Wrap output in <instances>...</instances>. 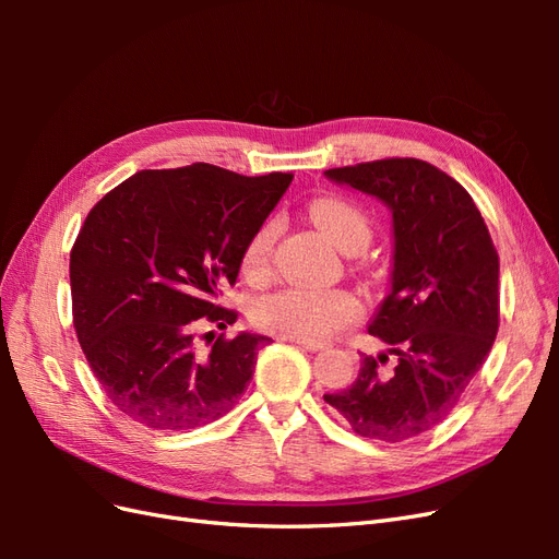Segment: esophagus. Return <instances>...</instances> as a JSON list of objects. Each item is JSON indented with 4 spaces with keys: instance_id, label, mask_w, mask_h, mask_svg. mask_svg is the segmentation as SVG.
<instances>
[{
    "instance_id": "obj_1",
    "label": "esophagus",
    "mask_w": 559,
    "mask_h": 559,
    "mask_svg": "<svg viewBox=\"0 0 559 559\" xmlns=\"http://www.w3.org/2000/svg\"><path fill=\"white\" fill-rule=\"evenodd\" d=\"M294 343H296V345H300L302 349H310V352H317V349L324 347L321 343H306V341H294Z\"/></svg>"
}]
</instances>
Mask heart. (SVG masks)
Here are the masks:
<instances>
[{"label":"heart","mask_w":559,"mask_h":559,"mask_svg":"<svg viewBox=\"0 0 559 559\" xmlns=\"http://www.w3.org/2000/svg\"><path fill=\"white\" fill-rule=\"evenodd\" d=\"M310 216L321 233L345 253L364 251L373 238L366 212L345 198L324 195L312 200ZM275 238L277 222H263L249 235L240 257L242 275L249 282L259 284L267 280ZM361 314V300L349 292L302 289V286H284L265 294L251 308V321L261 331L306 343L329 341L337 331L357 324Z\"/></svg>","instance_id":"heart-1"}]
</instances>
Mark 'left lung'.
Segmentation results:
<instances>
[{"label": "left lung", "instance_id": "left-lung-1", "mask_svg": "<svg viewBox=\"0 0 559 559\" xmlns=\"http://www.w3.org/2000/svg\"><path fill=\"white\" fill-rule=\"evenodd\" d=\"M392 210V292L368 333L396 354L364 357L359 376L324 394L354 433L401 443L456 408L499 331V253L462 183L417 158H384L324 173Z\"/></svg>", "mask_w": 559, "mask_h": 559}]
</instances>
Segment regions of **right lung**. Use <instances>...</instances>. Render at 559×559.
Here are the masks:
<instances>
[{
	"instance_id": "right-lung-1",
	"label": "right lung",
	"mask_w": 559,
	"mask_h": 559,
	"mask_svg": "<svg viewBox=\"0 0 559 559\" xmlns=\"http://www.w3.org/2000/svg\"><path fill=\"white\" fill-rule=\"evenodd\" d=\"M292 179L210 163L142 170L88 212L70 253L74 329L97 382L132 421L189 431L242 396L270 337L210 331L202 349L195 331L238 319L218 292L238 280L245 242Z\"/></svg>"
}]
</instances>
